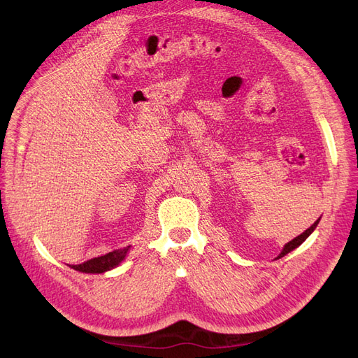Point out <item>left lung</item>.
Masks as SVG:
<instances>
[{
	"label": "left lung",
	"mask_w": 358,
	"mask_h": 358,
	"mask_svg": "<svg viewBox=\"0 0 358 358\" xmlns=\"http://www.w3.org/2000/svg\"><path fill=\"white\" fill-rule=\"evenodd\" d=\"M318 222H320V220H317L315 222H313V224L309 227V229H308L306 231H303L300 236H297V237H296V239H292L291 242H288V243L284 246L282 252H280V254L278 255V258H280V257L287 255L288 252H291V251H292V249H296L297 246H300L303 242H305V241L308 239V237H309V234H310L313 230H315V227L318 225Z\"/></svg>",
	"instance_id": "8db88e82"
}]
</instances>
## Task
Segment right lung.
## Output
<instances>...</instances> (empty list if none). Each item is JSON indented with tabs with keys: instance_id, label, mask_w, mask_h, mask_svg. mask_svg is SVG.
<instances>
[{
	"instance_id": "add662e5",
	"label": "right lung",
	"mask_w": 358,
	"mask_h": 358,
	"mask_svg": "<svg viewBox=\"0 0 358 358\" xmlns=\"http://www.w3.org/2000/svg\"><path fill=\"white\" fill-rule=\"evenodd\" d=\"M128 248L119 249V251H113V252H109V254L101 255V257L91 258V259H88V262H85L82 264H70V267H73L74 270H79V272H85V273H103V272H106V270H110L122 262L127 255Z\"/></svg>"
}]
</instances>
